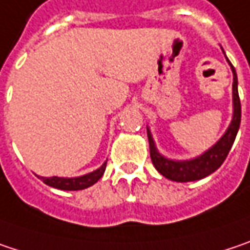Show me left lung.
I'll return each mask as SVG.
<instances>
[{
  "instance_id": "obj_1",
  "label": "left lung",
  "mask_w": 250,
  "mask_h": 250,
  "mask_svg": "<svg viewBox=\"0 0 250 250\" xmlns=\"http://www.w3.org/2000/svg\"><path fill=\"white\" fill-rule=\"evenodd\" d=\"M228 60V58H226ZM228 62L230 65L232 74H233V116H232V122L229 125V128L226 129V132L223 136L208 151L204 152L202 155H199L198 158L189 159V161H172L165 156H162L156 146L155 142L152 139L151 131L148 128V141H149V152H151V159L153 167L156 170L164 175L165 178H168L170 181L175 182H190V181H198L202 179L208 175H210L212 172L218 169L223 164V161L226 159L228 153L230 151L235 138L238 134L239 125H241V99L238 94V75L236 71L233 68V65L228 60Z\"/></svg>"
}]
</instances>
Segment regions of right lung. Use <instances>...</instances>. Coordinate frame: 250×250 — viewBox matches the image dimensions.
Listing matches in <instances>:
<instances>
[{
    "label": "right lung",
    "instance_id": "add662e5",
    "mask_svg": "<svg viewBox=\"0 0 250 250\" xmlns=\"http://www.w3.org/2000/svg\"><path fill=\"white\" fill-rule=\"evenodd\" d=\"M105 168H106V162H104L102 167L97 170L78 176V178H58V176H51V178L38 176V178H41L42 182L46 184L48 187L57 188L61 190H81V189H85V188H89L94 184H97L102 178Z\"/></svg>",
    "mask_w": 250,
    "mask_h": 250
}]
</instances>
